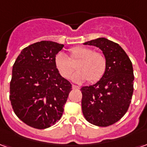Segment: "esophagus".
<instances>
[{
    "label": "esophagus",
    "mask_w": 147,
    "mask_h": 147,
    "mask_svg": "<svg viewBox=\"0 0 147 147\" xmlns=\"http://www.w3.org/2000/svg\"><path fill=\"white\" fill-rule=\"evenodd\" d=\"M72 88H73V89H76V90H79L80 89V86H77V85H72Z\"/></svg>",
    "instance_id": "obj_1"
}]
</instances>
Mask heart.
I'll return each instance as SVG.
<instances>
[{"label": "heart", "mask_w": 147, "mask_h": 147, "mask_svg": "<svg viewBox=\"0 0 147 147\" xmlns=\"http://www.w3.org/2000/svg\"><path fill=\"white\" fill-rule=\"evenodd\" d=\"M68 57L64 53H58L55 57V66L64 79H69L75 70L76 64L78 71L74 74L71 79L74 82L83 83L88 80L90 83H96L104 76L107 61L106 58L99 52H94L93 49L86 46H76L69 50Z\"/></svg>", "instance_id": "1"}]
</instances>
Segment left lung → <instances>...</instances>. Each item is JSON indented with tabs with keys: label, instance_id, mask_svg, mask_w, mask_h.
<instances>
[{
	"label": "left lung",
	"instance_id": "obj_1",
	"mask_svg": "<svg viewBox=\"0 0 147 147\" xmlns=\"http://www.w3.org/2000/svg\"><path fill=\"white\" fill-rule=\"evenodd\" d=\"M84 44L98 47L106 58L107 67L98 82L80 89L83 116L94 125L109 126L120 120L129 108L134 90L132 64L120 45L105 38Z\"/></svg>",
	"mask_w": 147,
	"mask_h": 147
}]
</instances>
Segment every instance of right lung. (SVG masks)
Wrapping results in <instances>:
<instances>
[{
	"instance_id": "1",
	"label": "right lung",
	"mask_w": 147,
	"mask_h": 147,
	"mask_svg": "<svg viewBox=\"0 0 147 147\" xmlns=\"http://www.w3.org/2000/svg\"><path fill=\"white\" fill-rule=\"evenodd\" d=\"M64 45L42 41L24 48L12 67L9 99L13 111L28 126L45 129L61 119L71 90L55 66Z\"/></svg>"
}]
</instances>
